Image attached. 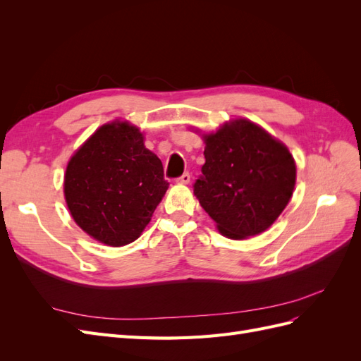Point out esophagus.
<instances>
[{
	"instance_id": "esophagus-1",
	"label": "esophagus",
	"mask_w": 361,
	"mask_h": 361,
	"mask_svg": "<svg viewBox=\"0 0 361 361\" xmlns=\"http://www.w3.org/2000/svg\"><path fill=\"white\" fill-rule=\"evenodd\" d=\"M190 179H191L190 173H183L180 178H178V179H176V182H178V183H183V185H187V183H190Z\"/></svg>"
}]
</instances>
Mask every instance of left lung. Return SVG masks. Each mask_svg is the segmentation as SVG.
Masks as SVG:
<instances>
[{
    "label": "left lung",
    "instance_id": "1",
    "mask_svg": "<svg viewBox=\"0 0 361 361\" xmlns=\"http://www.w3.org/2000/svg\"><path fill=\"white\" fill-rule=\"evenodd\" d=\"M204 159L194 194L221 235L265 232L289 203L297 166L288 147L247 118L203 135Z\"/></svg>",
    "mask_w": 361,
    "mask_h": 361
}]
</instances>
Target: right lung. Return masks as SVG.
I'll return each mask as SVG.
<instances>
[{
	"mask_svg": "<svg viewBox=\"0 0 361 361\" xmlns=\"http://www.w3.org/2000/svg\"><path fill=\"white\" fill-rule=\"evenodd\" d=\"M169 188L161 159L128 122L101 126L71 158L64 199L71 215L96 241L134 243Z\"/></svg>",
	"mask_w": 361,
	"mask_h": 361,
	"instance_id": "add662e5",
	"label": "right lung"
}]
</instances>
